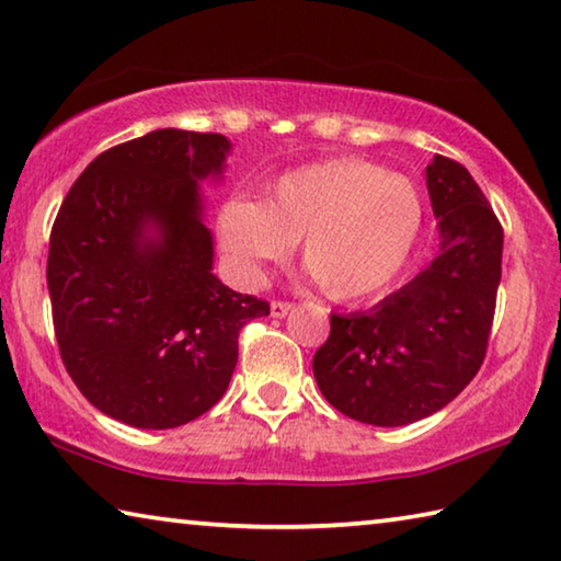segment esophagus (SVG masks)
<instances>
[{"mask_svg":"<svg viewBox=\"0 0 561 561\" xmlns=\"http://www.w3.org/2000/svg\"><path fill=\"white\" fill-rule=\"evenodd\" d=\"M270 309H272L274 319H284V316H287L294 309V304H289V301H272Z\"/></svg>","mask_w":561,"mask_h":561,"instance_id":"34e87169","label":"esophagus"}]
</instances>
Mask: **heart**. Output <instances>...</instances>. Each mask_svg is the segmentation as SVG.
<instances>
[{
  "label": "heart",
  "instance_id": "heart-1",
  "mask_svg": "<svg viewBox=\"0 0 561 561\" xmlns=\"http://www.w3.org/2000/svg\"><path fill=\"white\" fill-rule=\"evenodd\" d=\"M424 226L414 183L360 159L301 167L272 183L260 203L220 210V240L242 270L282 262L301 242V267L325 297L365 301L390 289Z\"/></svg>",
  "mask_w": 561,
  "mask_h": 561
}]
</instances>
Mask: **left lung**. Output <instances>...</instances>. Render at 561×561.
Masks as SVG:
<instances>
[{"instance_id": "1", "label": "left lung", "mask_w": 561, "mask_h": 561, "mask_svg": "<svg viewBox=\"0 0 561 561\" xmlns=\"http://www.w3.org/2000/svg\"><path fill=\"white\" fill-rule=\"evenodd\" d=\"M442 254L368 313H331L313 375L335 410L402 426L449 404L481 370L503 262V226L473 176L436 154L426 167Z\"/></svg>"}]
</instances>
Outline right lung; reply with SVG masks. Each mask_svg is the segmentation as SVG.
Wrapping results in <instances>:
<instances>
[{"mask_svg": "<svg viewBox=\"0 0 561 561\" xmlns=\"http://www.w3.org/2000/svg\"><path fill=\"white\" fill-rule=\"evenodd\" d=\"M228 151L213 131H149L90 161L60 203L46 264L60 360L112 420L174 430L208 412L242 325L270 313L210 272L198 181Z\"/></svg>", "mask_w": 561, "mask_h": 561, "instance_id": "add662e5", "label": "right lung"}]
</instances>
